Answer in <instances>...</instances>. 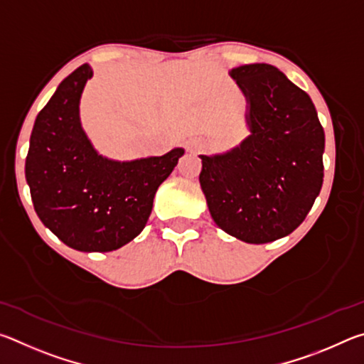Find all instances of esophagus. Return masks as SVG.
<instances>
[{
  "instance_id": "1",
  "label": "esophagus",
  "mask_w": 364,
  "mask_h": 364,
  "mask_svg": "<svg viewBox=\"0 0 364 364\" xmlns=\"http://www.w3.org/2000/svg\"><path fill=\"white\" fill-rule=\"evenodd\" d=\"M202 149V144L200 143H196V141H193V143L189 144V151L191 152H199Z\"/></svg>"
}]
</instances>
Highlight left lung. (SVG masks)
<instances>
[{
  "label": "left lung",
  "mask_w": 364,
  "mask_h": 364,
  "mask_svg": "<svg viewBox=\"0 0 364 364\" xmlns=\"http://www.w3.org/2000/svg\"><path fill=\"white\" fill-rule=\"evenodd\" d=\"M245 97L250 134L232 149L199 156L202 193L218 228L247 244L300 226L323 186L324 130L304 90L269 64L230 70Z\"/></svg>",
  "instance_id": "obj_1"
}]
</instances>
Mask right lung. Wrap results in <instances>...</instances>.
Segmentation results:
<instances>
[{"label": "right lung", "instance_id": "right-lung-1", "mask_svg": "<svg viewBox=\"0 0 364 364\" xmlns=\"http://www.w3.org/2000/svg\"><path fill=\"white\" fill-rule=\"evenodd\" d=\"M91 77V65H80L36 115L26 180L38 218L65 245L112 252L144 230L154 196L184 149L123 162L101 156L80 120V100Z\"/></svg>", "mask_w": 364, "mask_h": 364}]
</instances>
